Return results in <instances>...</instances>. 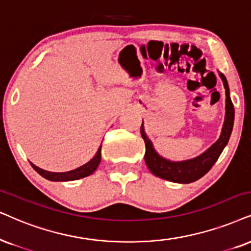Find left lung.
Segmentation results:
<instances>
[{
	"instance_id": "8db88e82",
	"label": "left lung",
	"mask_w": 251,
	"mask_h": 251,
	"mask_svg": "<svg viewBox=\"0 0 251 251\" xmlns=\"http://www.w3.org/2000/svg\"><path fill=\"white\" fill-rule=\"evenodd\" d=\"M220 77L224 82L225 89H226V117H225L224 127L220 138L205 153L192 158V160L180 161V162H173V161L166 160L155 151L151 140L146 135L144 124L141 125L140 132L146 146L145 162L151 173L154 174L155 176L170 180V182L188 184L201 178L217 162L220 154L223 153L224 148L226 147L228 140H229L234 124V105L229 96V88H228L227 80L224 74H220Z\"/></svg>"
}]
</instances>
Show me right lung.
<instances>
[{
	"label": "right lung",
	"instance_id": "right-lung-1",
	"mask_svg": "<svg viewBox=\"0 0 251 251\" xmlns=\"http://www.w3.org/2000/svg\"><path fill=\"white\" fill-rule=\"evenodd\" d=\"M100 151H102V145H100V148H98L96 155H95V156L91 158L88 163H85L84 166L77 168V169L67 171V173H50V171L40 169V168L34 166L33 163H31V166H32L33 169L36 170L39 175H41L44 178L49 180H54V182H65V180L80 179V178H83V177L91 175V174L97 169L98 164L100 162Z\"/></svg>",
	"mask_w": 251,
	"mask_h": 251
}]
</instances>
